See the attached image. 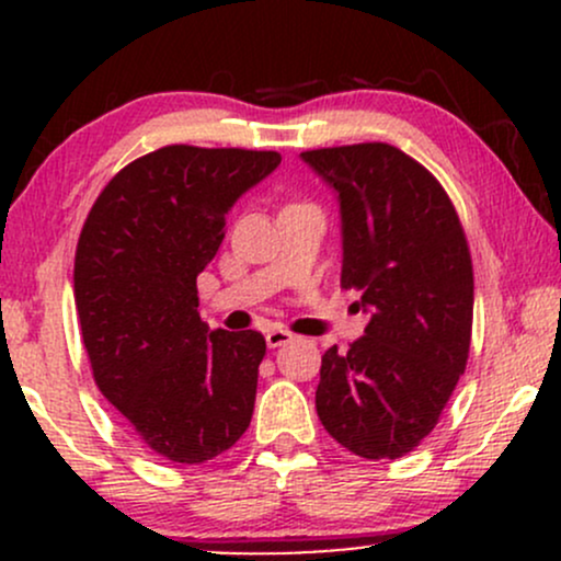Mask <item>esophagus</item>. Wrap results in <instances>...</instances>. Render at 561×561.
Here are the masks:
<instances>
[{"mask_svg": "<svg viewBox=\"0 0 561 561\" xmlns=\"http://www.w3.org/2000/svg\"><path fill=\"white\" fill-rule=\"evenodd\" d=\"M293 340H295V334L289 332V330H285V327H272V330L266 332L268 347H282V345L293 343Z\"/></svg>", "mask_w": 561, "mask_h": 561, "instance_id": "obj_1", "label": "esophagus"}]
</instances>
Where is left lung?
I'll return each instance as SVG.
<instances>
[{
    "label": "left lung",
    "mask_w": 561,
    "mask_h": 561,
    "mask_svg": "<svg viewBox=\"0 0 561 561\" xmlns=\"http://www.w3.org/2000/svg\"><path fill=\"white\" fill-rule=\"evenodd\" d=\"M340 195L343 289L371 319L364 337L321 356L317 414L362 459H401L435 430L465 375L474 276L443 184L388 141L300 152Z\"/></svg>",
    "instance_id": "8db88e82"
}]
</instances>
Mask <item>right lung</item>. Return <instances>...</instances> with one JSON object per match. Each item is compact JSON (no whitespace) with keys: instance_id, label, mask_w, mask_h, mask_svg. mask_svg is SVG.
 <instances>
[{"instance_id":"obj_1","label":"right lung","mask_w":561,"mask_h":561,"mask_svg":"<svg viewBox=\"0 0 561 561\" xmlns=\"http://www.w3.org/2000/svg\"><path fill=\"white\" fill-rule=\"evenodd\" d=\"M282 156L169 145L121 169L76 244L73 295L96 388L134 437L173 465H203L253 416L261 332H210L197 274L214 261L237 197Z\"/></svg>"}]
</instances>
